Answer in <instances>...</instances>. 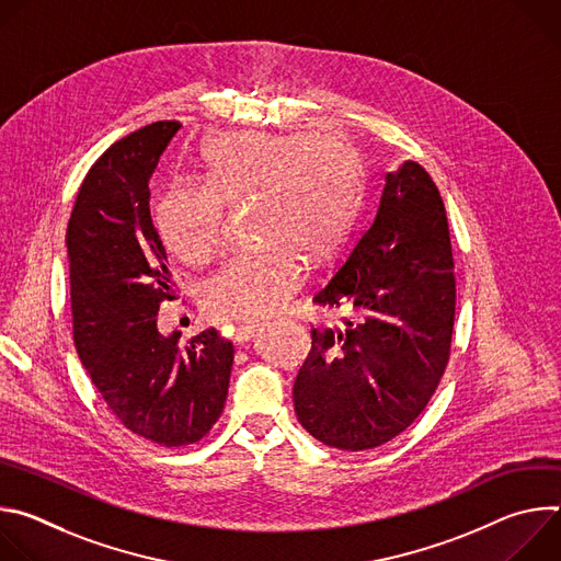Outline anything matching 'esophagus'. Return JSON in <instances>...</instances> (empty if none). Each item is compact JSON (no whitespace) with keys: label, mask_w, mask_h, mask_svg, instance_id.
Here are the masks:
<instances>
[{"label":"esophagus","mask_w":561,"mask_h":561,"mask_svg":"<svg viewBox=\"0 0 561 561\" xmlns=\"http://www.w3.org/2000/svg\"><path fill=\"white\" fill-rule=\"evenodd\" d=\"M255 331H257V324H253V322H244V324H237V329H234V342H249L253 335H255Z\"/></svg>","instance_id":"esophagus-1"}]
</instances>
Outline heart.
<instances>
[{"mask_svg":"<svg viewBox=\"0 0 561 561\" xmlns=\"http://www.w3.org/2000/svg\"><path fill=\"white\" fill-rule=\"evenodd\" d=\"M204 186L173 184L157 199L154 224L186 264L206 262L221 228V206L253 202V242L226 260L202 288L206 310L228 322L268 314L304 277L306 257H322L344 237L357 202V159L333 137L308 133H226L202 148Z\"/></svg>","mask_w":561,"mask_h":561,"instance_id":"heart-1","label":"heart"}]
</instances>
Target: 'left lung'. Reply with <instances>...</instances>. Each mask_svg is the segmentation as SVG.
Wrapping results in <instances>:
<instances>
[{
    "mask_svg": "<svg viewBox=\"0 0 561 561\" xmlns=\"http://www.w3.org/2000/svg\"><path fill=\"white\" fill-rule=\"evenodd\" d=\"M312 301L353 317L310 331L293 386L299 424L340 450L390 442L431 402L455 324L446 208L417 162L383 175L368 224Z\"/></svg>",
    "mask_w": 561,
    "mask_h": 561,
    "instance_id": "8db88e82",
    "label": "left lung"
}]
</instances>
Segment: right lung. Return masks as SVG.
<instances>
[{"mask_svg":"<svg viewBox=\"0 0 561 561\" xmlns=\"http://www.w3.org/2000/svg\"><path fill=\"white\" fill-rule=\"evenodd\" d=\"M182 128L154 122L115 141L89 171L68 219L72 340L108 411L167 448L199 442L219 420L232 344L208 329L186 346L157 310L178 297L150 219L148 182Z\"/></svg>","mask_w":561,"mask_h":561,"instance_id":"1","label":"right lung"}]
</instances>
